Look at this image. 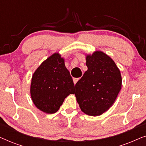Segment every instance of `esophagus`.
Segmentation results:
<instances>
[{"label": "esophagus", "instance_id": "esophagus-1", "mask_svg": "<svg viewBox=\"0 0 146 146\" xmlns=\"http://www.w3.org/2000/svg\"><path fill=\"white\" fill-rule=\"evenodd\" d=\"M80 78H74L73 81H74V84H76L77 83V82L79 80Z\"/></svg>", "mask_w": 146, "mask_h": 146}]
</instances>
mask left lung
I'll return each instance as SVG.
<instances>
[{"instance_id": "obj_1", "label": "left lung", "mask_w": 146, "mask_h": 146, "mask_svg": "<svg viewBox=\"0 0 146 146\" xmlns=\"http://www.w3.org/2000/svg\"><path fill=\"white\" fill-rule=\"evenodd\" d=\"M88 70L76 84L78 103L86 114L97 116L114 102L121 88L120 71L110 57L101 51L86 56Z\"/></svg>"}]
</instances>
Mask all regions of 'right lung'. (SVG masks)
<instances>
[{
    "label": "right lung",
    "instance_id": "right-lung-1",
    "mask_svg": "<svg viewBox=\"0 0 146 146\" xmlns=\"http://www.w3.org/2000/svg\"><path fill=\"white\" fill-rule=\"evenodd\" d=\"M70 94H74L73 80L64 59L58 53L54 54L34 73L31 86L32 100L41 111L54 113Z\"/></svg>",
    "mask_w": 146,
    "mask_h": 146
}]
</instances>
